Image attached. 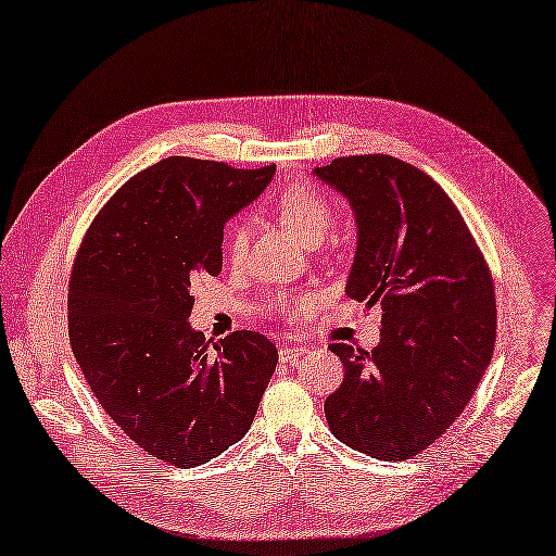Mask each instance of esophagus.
<instances>
[{
	"label": "esophagus",
	"mask_w": 556,
	"mask_h": 556,
	"mask_svg": "<svg viewBox=\"0 0 556 556\" xmlns=\"http://www.w3.org/2000/svg\"><path fill=\"white\" fill-rule=\"evenodd\" d=\"M304 354H306V349H304V346H280V351H278V358H280V363H290V365H294V363L300 361Z\"/></svg>",
	"instance_id": "esophagus-1"
}]
</instances>
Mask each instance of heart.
<instances>
[{"instance_id": "obj_1", "label": "heart", "mask_w": 556, "mask_h": 556, "mask_svg": "<svg viewBox=\"0 0 556 556\" xmlns=\"http://www.w3.org/2000/svg\"><path fill=\"white\" fill-rule=\"evenodd\" d=\"M276 212L282 226L300 238L306 248L320 245L330 231L332 210L330 202L325 200L314 186L308 184H290L276 195ZM226 248L231 256H242L248 248V228L242 224H233L226 233ZM282 308L288 306V300L278 302ZM308 304L306 296L294 300V308H304Z\"/></svg>"}]
</instances>
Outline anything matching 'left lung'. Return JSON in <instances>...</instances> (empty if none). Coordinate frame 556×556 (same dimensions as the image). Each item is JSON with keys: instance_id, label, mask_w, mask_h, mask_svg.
I'll return each instance as SVG.
<instances>
[{"instance_id": "obj_1", "label": "left lung", "mask_w": 556, "mask_h": 556, "mask_svg": "<svg viewBox=\"0 0 556 556\" xmlns=\"http://www.w3.org/2000/svg\"><path fill=\"white\" fill-rule=\"evenodd\" d=\"M356 222L346 294L382 304L372 351L330 344L342 387L325 399L332 434L377 459H408L463 415L495 346V292L453 200L391 155L337 157L311 172Z\"/></svg>"}]
</instances>
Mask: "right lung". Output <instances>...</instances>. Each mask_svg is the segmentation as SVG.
<instances>
[{
	"label": "right lung",
	"mask_w": 556,
	"mask_h": 556,
	"mask_svg": "<svg viewBox=\"0 0 556 556\" xmlns=\"http://www.w3.org/2000/svg\"><path fill=\"white\" fill-rule=\"evenodd\" d=\"M276 174L167 157L134 176L93 219L67 294L87 384L125 434L162 463L198 467L248 434L276 370L264 334L210 349L191 328L198 276L222 270L226 222Z\"/></svg>",
	"instance_id": "1"
}]
</instances>
